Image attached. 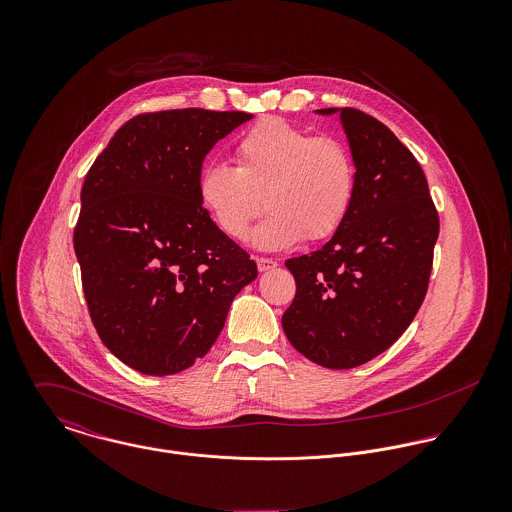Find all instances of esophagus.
<instances>
[{
    "instance_id": "obj_1",
    "label": "esophagus",
    "mask_w": 512,
    "mask_h": 512,
    "mask_svg": "<svg viewBox=\"0 0 512 512\" xmlns=\"http://www.w3.org/2000/svg\"><path fill=\"white\" fill-rule=\"evenodd\" d=\"M256 264H258V270H260V272H268V270H274V268L278 266V262H276V260H272V258H264V256L256 258Z\"/></svg>"
}]
</instances>
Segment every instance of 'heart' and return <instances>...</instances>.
Returning <instances> with one entry per match:
<instances>
[{"label": "heart", "mask_w": 512, "mask_h": 512, "mask_svg": "<svg viewBox=\"0 0 512 512\" xmlns=\"http://www.w3.org/2000/svg\"><path fill=\"white\" fill-rule=\"evenodd\" d=\"M234 165L203 167L197 193L220 230L244 240L250 224L270 209L256 232L260 248H286L305 238H331L349 217L357 193V163L337 136H315L282 118H264L234 144Z\"/></svg>", "instance_id": "b5f03b06"}]
</instances>
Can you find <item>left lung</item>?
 Instances as JSON below:
<instances>
[{
	"label": "left lung",
	"mask_w": 512,
	"mask_h": 512,
	"mask_svg": "<svg viewBox=\"0 0 512 512\" xmlns=\"http://www.w3.org/2000/svg\"><path fill=\"white\" fill-rule=\"evenodd\" d=\"M339 112L357 163L355 203L323 248L286 262L295 297L282 317L293 347L335 370L365 365L408 329L428 292L439 234L412 151L363 110Z\"/></svg>",
	"instance_id": "left-lung-1"
}]
</instances>
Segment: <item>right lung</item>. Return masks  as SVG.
Returning a JSON list of instances; mask_svg holds the SVG:
<instances>
[{
	"label": "right lung",
	"instance_id": "add662e5",
	"mask_svg": "<svg viewBox=\"0 0 512 512\" xmlns=\"http://www.w3.org/2000/svg\"><path fill=\"white\" fill-rule=\"evenodd\" d=\"M250 118L138 114L86 173L73 234L82 290L98 337L134 370L165 376L205 357L232 299L258 276L197 193L207 153Z\"/></svg>",
	"mask_w": 512,
	"mask_h": 512
}]
</instances>
